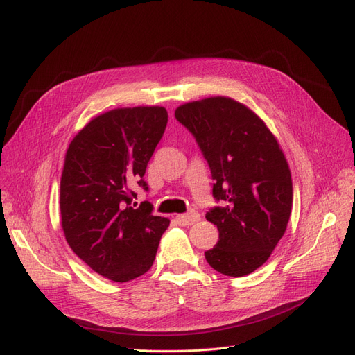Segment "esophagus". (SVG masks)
<instances>
[{"mask_svg":"<svg viewBox=\"0 0 355 355\" xmlns=\"http://www.w3.org/2000/svg\"><path fill=\"white\" fill-rule=\"evenodd\" d=\"M176 220L179 225H182V227H189V225H194L196 222H198L200 216H198V213L191 211L188 214H178Z\"/></svg>","mask_w":355,"mask_h":355,"instance_id":"1","label":"esophagus"}]
</instances>
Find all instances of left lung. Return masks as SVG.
<instances>
[{
	"label": "left lung",
	"instance_id": "1",
	"mask_svg": "<svg viewBox=\"0 0 355 355\" xmlns=\"http://www.w3.org/2000/svg\"><path fill=\"white\" fill-rule=\"evenodd\" d=\"M175 116L207 159L213 197L227 202L206 213L219 231L206 261L223 275L250 274L271 256L292 211V176L282 148L259 116L231 98L180 105Z\"/></svg>",
	"mask_w": 355,
	"mask_h": 355
}]
</instances>
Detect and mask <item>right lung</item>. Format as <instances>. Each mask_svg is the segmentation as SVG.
Segmentation results:
<instances>
[{
	"label": "right lung",
	"mask_w": 355,
	"mask_h": 355,
	"mask_svg": "<svg viewBox=\"0 0 355 355\" xmlns=\"http://www.w3.org/2000/svg\"><path fill=\"white\" fill-rule=\"evenodd\" d=\"M163 106L116 108L94 116L71 141L60 178L62 230L73 253L94 272L130 282L153 266L167 218L144 201L148 161L167 125Z\"/></svg>",
	"instance_id": "obj_1"
}]
</instances>
